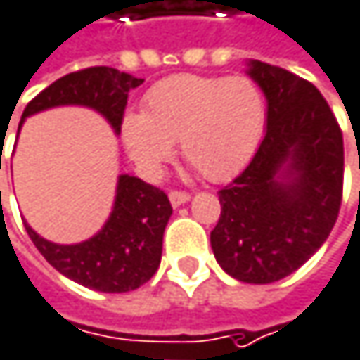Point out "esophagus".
I'll list each match as a JSON object with an SVG mask.
<instances>
[{
	"label": "esophagus",
	"mask_w": 360,
	"mask_h": 360,
	"mask_svg": "<svg viewBox=\"0 0 360 360\" xmlns=\"http://www.w3.org/2000/svg\"><path fill=\"white\" fill-rule=\"evenodd\" d=\"M191 199V195L186 193V191H172L169 193V201H172V205L174 207H178V205H182V203H186Z\"/></svg>",
	"instance_id": "34e87169"
}]
</instances>
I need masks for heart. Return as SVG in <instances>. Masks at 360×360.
I'll use <instances>...</instances> for the list:
<instances>
[{"mask_svg":"<svg viewBox=\"0 0 360 360\" xmlns=\"http://www.w3.org/2000/svg\"><path fill=\"white\" fill-rule=\"evenodd\" d=\"M266 100L250 77L174 75L146 91L142 112H127L121 136L129 157L157 176L180 142L182 157L212 182L235 176L256 153Z\"/></svg>","mask_w":360,"mask_h":360,"instance_id":"1","label":"heart"}]
</instances>
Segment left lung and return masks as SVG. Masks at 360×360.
Masks as SVG:
<instances>
[{"label": "left lung", "mask_w": 360, "mask_h": 360, "mask_svg": "<svg viewBox=\"0 0 360 360\" xmlns=\"http://www.w3.org/2000/svg\"><path fill=\"white\" fill-rule=\"evenodd\" d=\"M250 75L269 100L266 134L250 165L218 191L212 250L231 276L266 285L300 269L329 237L342 205L344 140L310 82L260 60Z\"/></svg>", "instance_id": "8db88e82"}]
</instances>
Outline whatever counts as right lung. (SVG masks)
Returning a JSON list of instances; mask_svg holds the SVG:
<instances>
[{
	"mask_svg": "<svg viewBox=\"0 0 360 360\" xmlns=\"http://www.w3.org/2000/svg\"><path fill=\"white\" fill-rule=\"evenodd\" d=\"M142 82L112 67L82 69L39 91L27 104L22 119L58 104H84L102 112L119 131L127 91ZM169 216L172 203L161 188L121 176L112 214L96 237L77 245H56L41 239L29 224L25 229L39 254L65 276L96 291L123 293L138 289L157 272Z\"/></svg>",
	"mask_w": 360,
	"mask_h": 360,
	"instance_id": "1",
	"label": "right lung"
}]
</instances>
